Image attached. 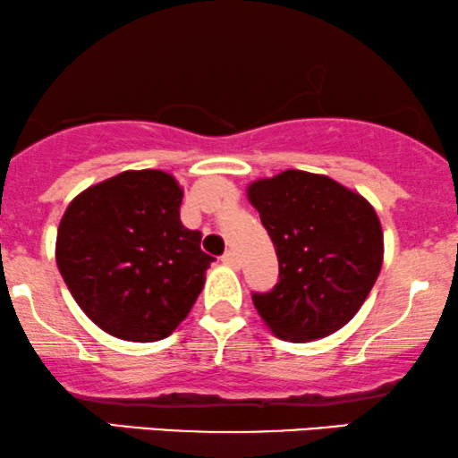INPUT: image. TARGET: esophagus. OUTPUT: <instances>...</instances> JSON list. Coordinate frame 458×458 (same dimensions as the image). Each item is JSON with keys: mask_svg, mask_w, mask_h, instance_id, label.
Returning <instances> with one entry per match:
<instances>
[{"mask_svg": "<svg viewBox=\"0 0 458 458\" xmlns=\"http://www.w3.org/2000/svg\"><path fill=\"white\" fill-rule=\"evenodd\" d=\"M222 262L225 264V267H233V268H239L241 267V260L236 258L234 251H225L222 256Z\"/></svg>", "mask_w": 458, "mask_h": 458, "instance_id": "obj_1", "label": "esophagus"}]
</instances>
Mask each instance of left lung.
Segmentation results:
<instances>
[{"mask_svg":"<svg viewBox=\"0 0 458 458\" xmlns=\"http://www.w3.org/2000/svg\"><path fill=\"white\" fill-rule=\"evenodd\" d=\"M247 198L279 260L275 288L251 294L267 327L292 344L345 327L382 268L384 234L376 208L330 176L305 170L253 181Z\"/></svg>","mask_w":458,"mask_h":458,"instance_id":"8db88e82","label":"left lung"}]
</instances>
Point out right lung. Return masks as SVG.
I'll return each mask as SVG.
<instances>
[{
  "instance_id": "1",
  "label": "right lung",
  "mask_w": 458,
  "mask_h": 458,
  "mask_svg": "<svg viewBox=\"0 0 458 458\" xmlns=\"http://www.w3.org/2000/svg\"><path fill=\"white\" fill-rule=\"evenodd\" d=\"M183 190L162 170H125L65 208L57 258L70 294L93 324L125 341H159L183 322L213 258L181 224Z\"/></svg>"
}]
</instances>
